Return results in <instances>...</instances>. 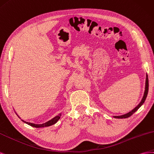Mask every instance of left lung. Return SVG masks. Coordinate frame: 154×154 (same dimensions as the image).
Returning <instances> with one entry per match:
<instances>
[{
    "instance_id": "left-lung-1",
    "label": "left lung",
    "mask_w": 154,
    "mask_h": 154,
    "mask_svg": "<svg viewBox=\"0 0 154 154\" xmlns=\"http://www.w3.org/2000/svg\"><path fill=\"white\" fill-rule=\"evenodd\" d=\"M148 75L146 74V82H145V90H144V95L142 98V100H140V102L139 103V104L137 105V106L135 107L132 110H131L130 112H129L128 113H127L126 114H124V115H121V116H113L114 118H117V119H123V118H128L129 117H130L132 114H134L137 109L142 106L143 104V103L145 101V100L146 99V97L148 95Z\"/></svg>"
}]
</instances>
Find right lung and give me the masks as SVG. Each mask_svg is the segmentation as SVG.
Instances as JSON below:
<instances>
[{
  "mask_svg": "<svg viewBox=\"0 0 154 154\" xmlns=\"http://www.w3.org/2000/svg\"><path fill=\"white\" fill-rule=\"evenodd\" d=\"M17 116H18V117L20 119V117L18 115H17ZM60 117H61V113H59L58 116H55V117L53 118L52 119H51V120H50V121H48V122H45V123L40 124V125H37V124H35V123H32V122H28L24 121H23V120H22V121H23L24 122H25V123H26V124L29 125V126H31L35 127V128H43V127L50 126H51V125H53L55 124L56 122L59 120V119L60 118Z\"/></svg>",
  "mask_w": 154,
  "mask_h": 154,
  "instance_id": "right-lung-1",
  "label": "right lung"
}]
</instances>
